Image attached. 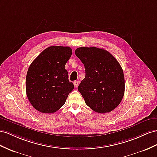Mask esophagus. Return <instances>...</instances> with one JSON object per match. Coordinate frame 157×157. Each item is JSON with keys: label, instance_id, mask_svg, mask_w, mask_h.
Returning <instances> with one entry per match:
<instances>
[{"label": "esophagus", "instance_id": "34e87169", "mask_svg": "<svg viewBox=\"0 0 157 157\" xmlns=\"http://www.w3.org/2000/svg\"><path fill=\"white\" fill-rule=\"evenodd\" d=\"M74 85L75 87H78V85H79V82L78 81H74Z\"/></svg>", "mask_w": 157, "mask_h": 157}]
</instances>
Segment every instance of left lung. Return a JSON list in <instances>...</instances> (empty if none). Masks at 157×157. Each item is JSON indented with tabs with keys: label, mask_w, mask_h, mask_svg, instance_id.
Returning <instances> with one entry per match:
<instances>
[{
	"label": "left lung",
	"mask_w": 157,
	"mask_h": 157,
	"mask_svg": "<svg viewBox=\"0 0 157 157\" xmlns=\"http://www.w3.org/2000/svg\"><path fill=\"white\" fill-rule=\"evenodd\" d=\"M75 53L85 67L86 77L78 89L86 105L99 113L115 109L124 93L123 71L117 60L96 47H80Z\"/></svg>",
	"instance_id": "left-lung-1"
}]
</instances>
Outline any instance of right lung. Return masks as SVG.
<instances>
[{
  "label": "right lung",
  "mask_w": 157,
  "mask_h": 157,
  "mask_svg": "<svg viewBox=\"0 0 157 157\" xmlns=\"http://www.w3.org/2000/svg\"><path fill=\"white\" fill-rule=\"evenodd\" d=\"M71 54L70 47L52 46L30 64L26 79V95L32 105L41 113L57 111L74 90L65 69Z\"/></svg>",
  "instance_id": "add662e5"
}]
</instances>
